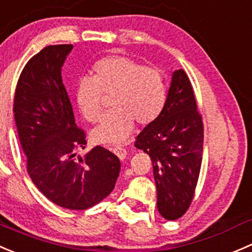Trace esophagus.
<instances>
[{
    "label": "esophagus",
    "mask_w": 252,
    "mask_h": 252,
    "mask_svg": "<svg viewBox=\"0 0 252 252\" xmlns=\"http://www.w3.org/2000/svg\"><path fill=\"white\" fill-rule=\"evenodd\" d=\"M113 152L119 159H121V160H124V159H125L126 156H127L126 149L123 148V147H115V148H113Z\"/></svg>",
    "instance_id": "34e87169"
}]
</instances>
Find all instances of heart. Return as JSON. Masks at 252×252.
<instances>
[{
  "label": "heart",
  "instance_id": "obj_1",
  "mask_svg": "<svg viewBox=\"0 0 252 252\" xmlns=\"http://www.w3.org/2000/svg\"><path fill=\"white\" fill-rule=\"evenodd\" d=\"M101 94L111 95L114 110L92 131V138L96 143L120 144L131 134L134 123L147 126L159 118L168 98V83L160 69L113 55L96 62L92 79H82L77 87L79 110L89 123L103 116Z\"/></svg>",
  "mask_w": 252,
  "mask_h": 252
}]
</instances>
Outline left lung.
<instances>
[{"label":"left lung","instance_id":"obj_1","mask_svg":"<svg viewBox=\"0 0 252 252\" xmlns=\"http://www.w3.org/2000/svg\"><path fill=\"white\" fill-rule=\"evenodd\" d=\"M134 146L151 157L159 213L168 220L183 217L195 195L203 151L202 116L184 69L173 72L163 111Z\"/></svg>","mask_w":252,"mask_h":252}]
</instances>
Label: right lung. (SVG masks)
<instances>
[{"instance_id":"right-lung-1","label":"right lung","mask_w":252,"mask_h":252,"mask_svg":"<svg viewBox=\"0 0 252 252\" xmlns=\"http://www.w3.org/2000/svg\"><path fill=\"white\" fill-rule=\"evenodd\" d=\"M73 45H50L24 66L14 94L13 113L27 170L51 202L87 210L115 188L121 164L100 146L84 156L86 133L74 123L61 68Z\"/></svg>"}]
</instances>
